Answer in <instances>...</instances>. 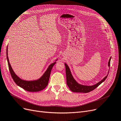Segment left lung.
<instances>
[{
    "label": "left lung",
    "instance_id": "left-lung-1",
    "mask_svg": "<svg viewBox=\"0 0 121 121\" xmlns=\"http://www.w3.org/2000/svg\"><path fill=\"white\" fill-rule=\"evenodd\" d=\"M111 57H110L109 59L108 66L109 67H110V61H111ZM65 68H66V80H67V85L69 87L70 90L73 91L75 92H82V93H87L90 92L94 89H95L97 86H98L101 83H102L105 80H106L107 78L109 71L108 72V74L103 79L98 82V83L95 84L93 86H85L82 85L81 84L78 83L75 79L73 77V75H72L71 72L70 71V68L67 65V64L65 63Z\"/></svg>",
    "mask_w": 121,
    "mask_h": 121
}]
</instances>
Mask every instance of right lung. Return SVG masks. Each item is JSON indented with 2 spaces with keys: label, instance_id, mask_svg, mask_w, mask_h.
<instances>
[{
  "label": "right lung",
  "instance_id": "obj_1",
  "mask_svg": "<svg viewBox=\"0 0 121 121\" xmlns=\"http://www.w3.org/2000/svg\"><path fill=\"white\" fill-rule=\"evenodd\" d=\"M6 55L9 69L13 80L18 86L24 89L25 90L30 92H37L42 91L48 86L52 68L56 64V61L57 60V59H56L54 62L48 66L43 75L39 79L34 81H26L20 78L17 75H16L12 69L11 65L9 63L8 56V46L6 49Z\"/></svg>",
  "mask_w": 121,
  "mask_h": 121
}]
</instances>
